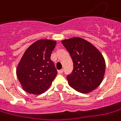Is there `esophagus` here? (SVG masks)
Returning a JSON list of instances; mask_svg holds the SVG:
<instances>
[{"label":"esophagus","mask_w":121,"mask_h":121,"mask_svg":"<svg viewBox=\"0 0 121 121\" xmlns=\"http://www.w3.org/2000/svg\"><path fill=\"white\" fill-rule=\"evenodd\" d=\"M58 73H60V74H61V73H63V69L60 70L58 71Z\"/></svg>","instance_id":"obj_1"}]
</instances>
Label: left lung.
<instances>
[{"label":"left lung","mask_w":121,"mask_h":121,"mask_svg":"<svg viewBox=\"0 0 121 121\" xmlns=\"http://www.w3.org/2000/svg\"><path fill=\"white\" fill-rule=\"evenodd\" d=\"M61 43L69 51L73 69L67 75L70 87L82 93H89L101 84L105 72V61L98 49L80 37L65 39Z\"/></svg>","instance_id":"obj_1"}]
</instances>
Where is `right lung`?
<instances>
[{
  "instance_id": "obj_1",
  "label": "right lung",
  "mask_w": 121,
  "mask_h": 121,
  "mask_svg": "<svg viewBox=\"0 0 121 121\" xmlns=\"http://www.w3.org/2000/svg\"><path fill=\"white\" fill-rule=\"evenodd\" d=\"M56 44L55 40H37L23 55L16 75L23 89L28 93L41 94L52 84L57 70L50 58Z\"/></svg>"
}]
</instances>
